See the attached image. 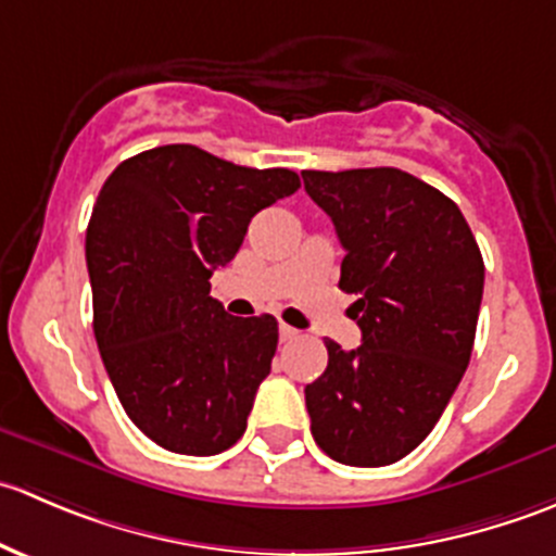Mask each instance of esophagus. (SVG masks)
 <instances>
[{"label": "esophagus", "mask_w": 556, "mask_h": 556, "mask_svg": "<svg viewBox=\"0 0 556 556\" xmlns=\"http://www.w3.org/2000/svg\"><path fill=\"white\" fill-rule=\"evenodd\" d=\"M299 330H295V328H290V325L288 323H279V339H282V341H295V339H299Z\"/></svg>", "instance_id": "esophagus-1"}]
</instances>
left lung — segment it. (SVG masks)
Returning a JSON list of instances; mask_svg holds the SVG:
<instances>
[{
  "label": "left lung",
  "mask_w": 556,
  "mask_h": 556,
  "mask_svg": "<svg viewBox=\"0 0 556 556\" xmlns=\"http://www.w3.org/2000/svg\"><path fill=\"white\" fill-rule=\"evenodd\" d=\"M344 247L339 288L355 293L363 344L328 346L306 384L317 446L336 463L379 468L417 450L457 390L476 339L484 261L463 212L414 174L304 172Z\"/></svg>",
  "instance_id": "left-lung-1"
}]
</instances>
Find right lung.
Returning a JSON list of instances; mask_svg holds the SVG:
<instances>
[{"label": "right lung", "mask_w": 556, "mask_h": 556, "mask_svg": "<svg viewBox=\"0 0 556 556\" xmlns=\"http://www.w3.org/2000/svg\"><path fill=\"white\" fill-rule=\"evenodd\" d=\"M301 188L195 144H164L106 177L86 233L93 333L128 419L164 450L226 452L271 371L277 319L231 317L210 277L261 210Z\"/></svg>", "instance_id": "right-lung-1"}]
</instances>
